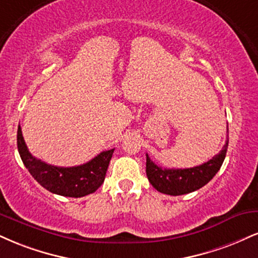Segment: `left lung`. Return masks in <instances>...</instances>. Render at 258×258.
Returning a JSON list of instances; mask_svg holds the SVG:
<instances>
[{"mask_svg": "<svg viewBox=\"0 0 258 258\" xmlns=\"http://www.w3.org/2000/svg\"><path fill=\"white\" fill-rule=\"evenodd\" d=\"M228 148V138L225 147L208 162L194 168H162L155 164L147 154V176L150 184L159 192L180 196L203 187L221 168Z\"/></svg>", "mask_w": 258, "mask_h": 258, "instance_id": "left-lung-1", "label": "left lung"}]
</instances>
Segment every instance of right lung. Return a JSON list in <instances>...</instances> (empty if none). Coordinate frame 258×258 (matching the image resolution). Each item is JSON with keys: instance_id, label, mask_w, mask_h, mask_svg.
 Returning a JSON list of instances; mask_svg holds the SVG:
<instances>
[{"instance_id": "1", "label": "right lung", "mask_w": 258, "mask_h": 258, "mask_svg": "<svg viewBox=\"0 0 258 258\" xmlns=\"http://www.w3.org/2000/svg\"><path fill=\"white\" fill-rule=\"evenodd\" d=\"M18 150L30 174L52 194L64 197H84L94 194L103 184L114 149L102 151L89 162L76 167H57L32 156L25 144L21 127H18Z\"/></svg>"}]
</instances>
